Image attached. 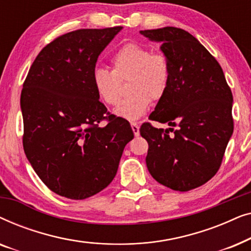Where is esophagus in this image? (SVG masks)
Wrapping results in <instances>:
<instances>
[{"label":"esophagus","mask_w":251,"mask_h":251,"mask_svg":"<svg viewBox=\"0 0 251 251\" xmlns=\"http://www.w3.org/2000/svg\"><path fill=\"white\" fill-rule=\"evenodd\" d=\"M131 129H132V131H133V133H135L136 137L139 136V126H138V123L131 122Z\"/></svg>","instance_id":"obj_1"}]
</instances>
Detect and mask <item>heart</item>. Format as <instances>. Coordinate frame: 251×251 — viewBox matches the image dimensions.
Returning <instances> with one entry per match:
<instances>
[{
  "instance_id": "1",
  "label": "heart",
  "mask_w": 251,
  "mask_h": 251,
  "mask_svg": "<svg viewBox=\"0 0 251 251\" xmlns=\"http://www.w3.org/2000/svg\"><path fill=\"white\" fill-rule=\"evenodd\" d=\"M113 71L101 66L92 70L91 80L99 98L107 105H116L121 97L120 81L129 77V96L120 102L114 113L120 118L136 121L150 108L152 100L166 96L171 80V66L162 52L140 43L123 44L112 56Z\"/></svg>"
}]
</instances>
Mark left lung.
I'll use <instances>...</instances> for the list:
<instances>
[{
    "instance_id": "obj_1",
    "label": "left lung",
    "mask_w": 251,
    "mask_h": 251,
    "mask_svg": "<svg viewBox=\"0 0 251 251\" xmlns=\"http://www.w3.org/2000/svg\"><path fill=\"white\" fill-rule=\"evenodd\" d=\"M140 34L162 43L160 49L171 66L169 89L150 116L170 128L144 123L139 130L149 143L147 169L171 190H193L221 167L233 133L232 91L218 61L186 30L163 27Z\"/></svg>"
}]
</instances>
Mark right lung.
Segmentation results:
<instances>
[{
    "label": "right lung",
    "instance_id": "1",
    "mask_svg": "<svg viewBox=\"0 0 251 251\" xmlns=\"http://www.w3.org/2000/svg\"><path fill=\"white\" fill-rule=\"evenodd\" d=\"M121 29L57 37L37 54L24 82V151L40 179L61 197L83 200L107 187L133 138L129 122L99 101L91 80L99 54Z\"/></svg>",
    "mask_w": 251,
    "mask_h": 251
}]
</instances>
